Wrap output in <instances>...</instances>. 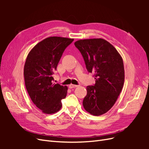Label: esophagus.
<instances>
[{
	"label": "esophagus",
	"instance_id": "esophagus-1",
	"mask_svg": "<svg viewBox=\"0 0 149 149\" xmlns=\"http://www.w3.org/2000/svg\"><path fill=\"white\" fill-rule=\"evenodd\" d=\"M78 85H75V84H71L69 85V88L70 89H72V88H76L78 87Z\"/></svg>",
	"mask_w": 149,
	"mask_h": 149
}]
</instances>
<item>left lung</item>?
Listing matches in <instances>:
<instances>
[{
	"label": "left lung",
	"mask_w": 149,
	"mask_h": 149,
	"mask_svg": "<svg viewBox=\"0 0 149 149\" xmlns=\"http://www.w3.org/2000/svg\"><path fill=\"white\" fill-rule=\"evenodd\" d=\"M96 83L86 87L84 109L92 115L106 113L114 106L123 88V58L112 45L102 38L80 40L74 43Z\"/></svg>",
	"instance_id": "8db88e82"
}]
</instances>
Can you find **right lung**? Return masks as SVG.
Here are the masks:
<instances>
[{
	"label": "right lung",
	"mask_w": 149,
	"mask_h": 149,
	"mask_svg": "<svg viewBox=\"0 0 149 149\" xmlns=\"http://www.w3.org/2000/svg\"><path fill=\"white\" fill-rule=\"evenodd\" d=\"M74 39L48 37L30 52L24 66L26 89L31 101L45 114H53L62 106L68 88L54 83L53 75L65 49Z\"/></svg>",
	"instance_id": "add662e5"
}]
</instances>
